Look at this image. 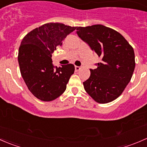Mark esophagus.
I'll return each mask as SVG.
<instances>
[{
  "mask_svg": "<svg viewBox=\"0 0 147 147\" xmlns=\"http://www.w3.org/2000/svg\"><path fill=\"white\" fill-rule=\"evenodd\" d=\"M75 71H76V72H78V71L80 69V67H78V66H75Z\"/></svg>",
  "mask_w": 147,
  "mask_h": 147,
  "instance_id": "1",
  "label": "esophagus"
}]
</instances>
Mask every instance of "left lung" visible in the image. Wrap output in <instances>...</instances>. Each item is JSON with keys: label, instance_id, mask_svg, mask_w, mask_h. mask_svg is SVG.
<instances>
[{"label": "left lung", "instance_id": "obj_1", "mask_svg": "<svg viewBox=\"0 0 147 147\" xmlns=\"http://www.w3.org/2000/svg\"><path fill=\"white\" fill-rule=\"evenodd\" d=\"M77 33L101 58L97 67L90 69V77L83 82L84 90L98 103L116 100L132 77L134 49L119 32L102 25L78 27Z\"/></svg>", "mask_w": 147, "mask_h": 147}]
</instances>
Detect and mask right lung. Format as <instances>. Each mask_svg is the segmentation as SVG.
<instances>
[{
	"label": "right lung",
	"instance_id": "add662e5",
	"mask_svg": "<svg viewBox=\"0 0 147 147\" xmlns=\"http://www.w3.org/2000/svg\"><path fill=\"white\" fill-rule=\"evenodd\" d=\"M76 28L63 23H46L28 32L22 40L18 56L20 73L30 92L42 101L60 97L75 72L72 64L55 67L51 57Z\"/></svg>",
	"mask_w": 147,
	"mask_h": 147
}]
</instances>
